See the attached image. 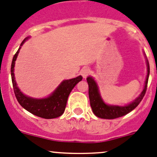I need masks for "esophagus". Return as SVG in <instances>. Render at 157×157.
I'll return each instance as SVG.
<instances>
[{"instance_id": "34e87169", "label": "esophagus", "mask_w": 157, "mask_h": 157, "mask_svg": "<svg viewBox=\"0 0 157 157\" xmlns=\"http://www.w3.org/2000/svg\"><path fill=\"white\" fill-rule=\"evenodd\" d=\"M89 73H90V69H89V68H87V67L83 68L81 70V71H80V74L82 75V76L83 78L87 77L89 75Z\"/></svg>"}]
</instances>
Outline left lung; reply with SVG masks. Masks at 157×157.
I'll return each mask as SVG.
<instances>
[{"mask_svg":"<svg viewBox=\"0 0 157 157\" xmlns=\"http://www.w3.org/2000/svg\"><path fill=\"white\" fill-rule=\"evenodd\" d=\"M147 67H148V73H147V80L145 82V86L143 92L136 99H135L132 103L126 105V106L108 105L104 103L99 95L98 86H97L95 82L94 81L92 77H88L86 79H87L88 84H89V100H90V105L92 107L94 114L102 119H113L125 116L127 113H130L132 110H133L140 103L146 94V92H147L149 75H150V65H149L148 62H147Z\"/></svg>","mask_w":157,"mask_h":157,"instance_id":"1","label":"left lung"}]
</instances>
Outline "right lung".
I'll use <instances>...</instances> for the list:
<instances>
[{
    "label": "right lung",
    "mask_w": 157,
    "mask_h": 157,
    "mask_svg": "<svg viewBox=\"0 0 157 157\" xmlns=\"http://www.w3.org/2000/svg\"><path fill=\"white\" fill-rule=\"evenodd\" d=\"M26 39L27 38H25L22 41L21 46L24 44ZM20 48L21 47L14 55L11 67H10L13 89H14V92L15 94L17 102L27 111L38 117L44 118V119H54V118H57L62 116L65 111L67 100H68L70 92L78 82L82 81V77L79 75L75 78L65 80L61 83L60 86L57 88V89L53 92L52 95L46 98L35 99V98L26 96L23 95L21 92H20L14 79V67Z\"/></svg>",
    "instance_id": "right-lung-1"
}]
</instances>
